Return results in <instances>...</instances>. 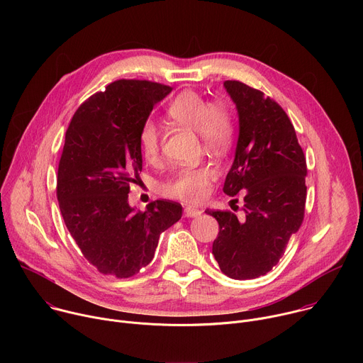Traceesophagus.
<instances>
[{
	"instance_id": "1",
	"label": "esophagus",
	"mask_w": 363,
	"mask_h": 363,
	"mask_svg": "<svg viewBox=\"0 0 363 363\" xmlns=\"http://www.w3.org/2000/svg\"><path fill=\"white\" fill-rule=\"evenodd\" d=\"M184 216L186 218H195L198 216H201V211L199 210H195V208H191V206H186V208L184 210Z\"/></svg>"
}]
</instances>
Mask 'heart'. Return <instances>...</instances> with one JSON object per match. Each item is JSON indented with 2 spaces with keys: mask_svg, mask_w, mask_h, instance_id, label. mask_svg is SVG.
I'll return each mask as SVG.
<instances>
[{
  "mask_svg": "<svg viewBox=\"0 0 363 363\" xmlns=\"http://www.w3.org/2000/svg\"><path fill=\"white\" fill-rule=\"evenodd\" d=\"M167 113L177 125L196 132L206 147L221 149L231 139L233 122L227 109L218 103L210 105L195 91L188 90L181 93L171 103ZM139 146L145 160H157L161 146V133L153 121H146L140 126ZM214 178L216 171L210 167L184 168L164 185V192L168 196L195 203L205 198Z\"/></svg>",
  "mask_w": 363,
  "mask_h": 363,
  "instance_id": "b5f03b06",
  "label": "heart"
}]
</instances>
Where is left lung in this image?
<instances>
[{
	"label": "left lung",
	"instance_id": "left-lung-1",
	"mask_svg": "<svg viewBox=\"0 0 363 363\" xmlns=\"http://www.w3.org/2000/svg\"><path fill=\"white\" fill-rule=\"evenodd\" d=\"M224 87L238 113L234 162L224 182L230 196L244 191L242 221L228 211H210L220 224L213 254L234 280L269 273L284 254L304 217L306 158L286 112L263 91L241 82Z\"/></svg>",
	"mask_w": 363,
	"mask_h": 363
}]
</instances>
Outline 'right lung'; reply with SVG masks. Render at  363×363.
<instances>
[{"label": "right lung", "mask_w": 363, "mask_h": 363, "mask_svg": "<svg viewBox=\"0 0 363 363\" xmlns=\"http://www.w3.org/2000/svg\"><path fill=\"white\" fill-rule=\"evenodd\" d=\"M172 89L146 80H118L76 111L57 174L65 224L86 260L100 273L126 279L153 258L160 235L182 217L172 201L146 211L129 205V185L142 171L140 126Z\"/></svg>", "instance_id": "obj_1"}]
</instances>
